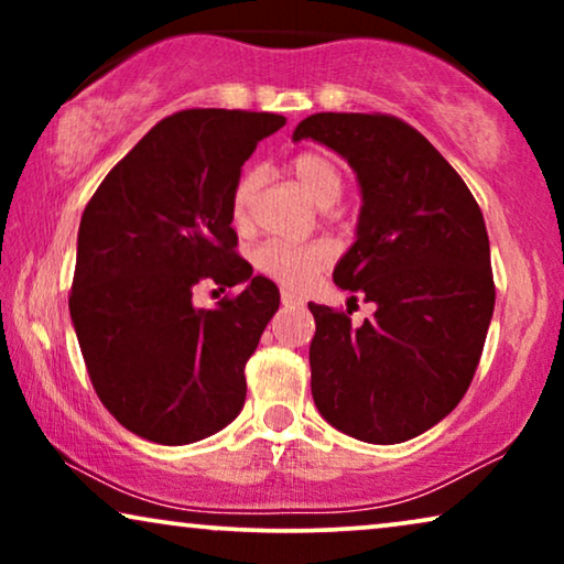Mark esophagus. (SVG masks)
I'll list each match as a JSON object with an SVG mask.
<instances>
[{
    "label": "esophagus",
    "mask_w": 564,
    "mask_h": 564,
    "mask_svg": "<svg viewBox=\"0 0 564 564\" xmlns=\"http://www.w3.org/2000/svg\"><path fill=\"white\" fill-rule=\"evenodd\" d=\"M282 305H300V297L292 292H282Z\"/></svg>",
    "instance_id": "obj_1"
}]
</instances>
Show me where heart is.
<instances>
[{"label":"heart","instance_id":"obj_1","mask_svg":"<svg viewBox=\"0 0 564 564\" xmlns=\"http://www.w3.org/2000/svg\"><path fill=\"white\" fill-rule=\"evenodd\" d=\"M290 172L300 184V189L313 199L315 205L330 207L341 197L344 189V174L341 169L328 153L323 151H303L292 159ZM259 176L257 172H246L241 180L236 182L234 192H230V220L238 228L249 223L251 203L257 195ZM334 259V249L326 241L313 243H264L253 251V267L269 280L284 284V288H303L315 272L330 264Z\"/></svg>","mask_w":564,"mask_h":564}]
</instances>
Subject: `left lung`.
Returning <instances> with one entry per match:
<instances>
[{"instance_id": "8db88e82", "label": "left lung", "mask_w": 564, "mask_h": 564, "mask_svg": "<svg viewBox=\"0 0 564 564\" xmlns=\"http://www.w3.org/2000/svg\"><path fill=\"white\" fill-rule=\"evenodd\" d=\"M305 138L357 174V241L334 282L375 303L359 328L307 303L315 408L359 442H408L457 408L480 361L496 305L482 213L449 161L403 120L318 112L292 133Z\"/></svg>"}]
</instances>
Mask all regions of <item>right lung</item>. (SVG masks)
<instances>
[{
    "label": "right lung",
    "mask_w": 564,
    "mask_h": 564,
    "mask_svg": "<svg viewBox=\"0 0 564 564\" xmlns=\"http://www.w3.org/2000/svg\"><path fill=\"white\" fill-rule=\"evenodd\" d=\"M282 115L182 110L151 128L84 207L68 311L99 400L149 442L182 446L241 413L243 367L280 290L234 251L230 192ZM199 281L243 283L213 312Z\"/></svg>",
    "instance_id": "right-lung-1"
}]
</instances>
